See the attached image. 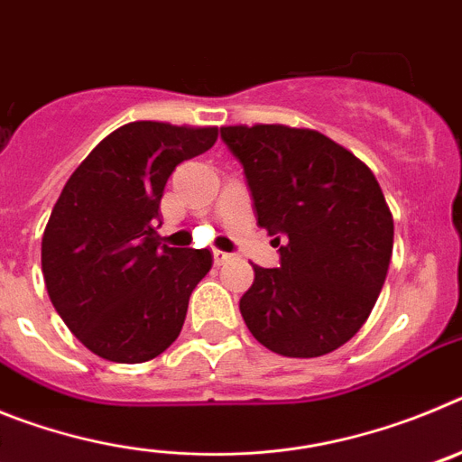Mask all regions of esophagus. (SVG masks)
I'll return each mask as SVG.
<instances>
[{
  "label": "esophagus",
  "mask_w": 462,
  "mask_h": 462,
  "mask_svg": "<svg viewBox=\"0 0 462 462\" xmlns=\"http://www.w3.org/2000/svg\"><path fill=\"white\" fill-rule=\"evenodd\" d=\"M212 256H215V263H217V266H222V263L231 261V256L234 254H228V252H222V250H212Z\"/></svg>",
  "instance_id": "esophagus-1"
}]
</instances>
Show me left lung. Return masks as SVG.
Here are the masks:
<instances>
[{
  "instance_id": "left-lung-1",
  "label": "left lung",
  "mask_w": 462,
  "mask_h": 462,
  "mask_svg": "<svg viewBox=\"0 0 462 462\" xmlns=\"http://www.w3.org/2000/svg\"><path fill=\"white\" fill-rule=\"evenodd\" d=\"M222 138L243 164L256 222L280 247V268L254 266L240 298L245 324L282 356L336 352L373 312L393 254L377 178L314 129L234 125Z\"/></svg>"
}]
</instances>
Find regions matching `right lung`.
<instances>
[{
  "label": "right lung",
  "instance_id": "1",
  "mask_svg": "<svg viewBox=\"0 0 462 462\" xmlns=\"http://www.w3.org/2000/svg\"><path fill=\"white\" fill-rule=\"evenodd\" d=\"M215 141L217 126L129 122L64 185L41 240V271L57 314L97 356L143 363L180 336L212 254L162 243L154 222L175 166Z\"/></svg>",
  "mask_w": 462,
  "mask_h": 462
}]
</instances>
